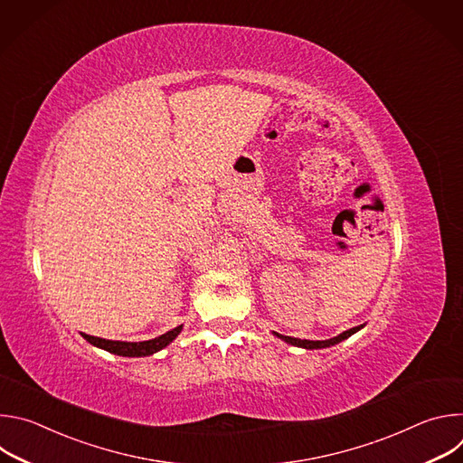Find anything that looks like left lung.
Returning <instances> with one entry per match:
<instances>
[{
	"mask_svg": "<svg viewBox=\"0 0 463 463\" xmlns=\"http://www.w3.org/2000/svg\"><path fill=\"white\" fill-rule=\"evenodd\" d=\"M363 327H364V324L355 326V327H350V329H346V332L339 334L337 337H334V339H326V341L297 339V337H288V335H282V334H277V332H273V335H277V337H279V339H282L284 343H288V345H291V346H297V348H304V350H320V348H329V346H335V345H339L341 341H345V339L352 337L354 334H357L359 329H363Z\"/></svg>",
	"mask_w": 463,
	"mask_h": 463,
	"instance_id": "8db88e82",
	"label": "left lung"
}]
</instances>
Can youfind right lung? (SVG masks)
<instances>
[{"instance_id": "obj_1", "label": "right lung", "mask_w": 463, "mask_h": 463, "mask_svg": "<svg viewBox=\"0 0 463 463\" xmlns=\"http://www.w3.org/2000/svg\"><path fill=\"white\" fill-rule=\"evenodd\" d=\"M183 329V324L175 326L174 329H170V332L156 337V339H150V341H143V343H126V341H108V339H100V337H93V335H88V334H80L90 345L100 348V350H106L109 354H115V355H120V357H146V355H154L157 354L159 350L166 348Z\"/></svg>"}]
</instances>
